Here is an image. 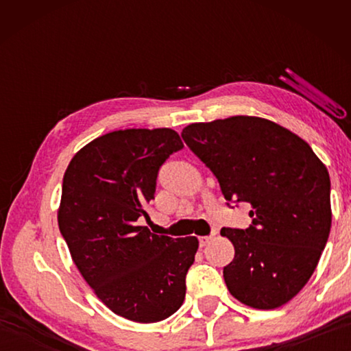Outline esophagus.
<instances>
[{
  "label": "esophagus",
  "instance_id": "34e87169",
  "mask_svg": "<svg viewBox=\"0 0 351 351\" xmlns=\"http://www.w3.org/2000/svg\"><path fill=\"white\" fill-rule=\"evenodd\" d=\"M217 232H213V235H215ZM199 246L201 247H204V246H207L210 243V240H212V235H206V237H199Z\"/></svg>",
  "mask_w": 351,
  "mask_h": 351
}]
</instances>
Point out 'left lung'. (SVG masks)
I'll return each mask as SVG.
<instances>
[{"instance_id": "1", "label": "left lung", "mask_w": 351, "mask_h": 351, "mask_svg": "<svg viewBox=\"0 0 351 351\" xmlns=\"http://www.w3.org/2000/svg\"><path fill=\"white\" fill-rule=\"evenodd\" d=\"M230 203L251 204L246 229L223 228L235 247L224 266L241 304L274 310L310 280L331 228L330 175L311 147L277 123L234 116L182 130Z\"/></svg>"}]
</instances>
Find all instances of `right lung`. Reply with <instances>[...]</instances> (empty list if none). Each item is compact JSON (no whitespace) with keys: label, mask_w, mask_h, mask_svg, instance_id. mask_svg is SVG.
<instances>
[{"label":"right lung","mask_w":351,"mask_h":351,"mask_svg":"<svg viewBox=\"0 0 351 351\" xmlns=\"http://www.w3.org/2000/svg\"><path fill=\"white\" fill-rule=\"evenodd\" d=\"M182 147L170 128L119 130L83 147L63 176L58 228L71 257L99 299L134 322L167 319L186 297L197 237L138 226L159 169Z\"/></svg>","instance_id":"add662e5"}]
</instances>
